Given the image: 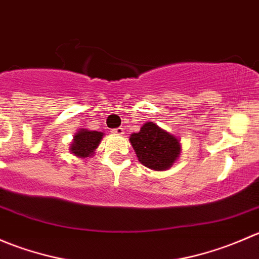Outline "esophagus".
Here are the masks:
<instances>
[{
	"instance_id": "obj_1",
	"label": "esophagus",
	"mask_w": 259,
	"mask_h": 259,
	"mask_svg": "<svg viewBox=\"0 0 259 259\" xmlns=\"http://www.w3.org/2000/svg\"><path fill=\"white\" fill-rule=\"evenodd\" d=\"M111 132H113L114 134H116V135H122V134H124V129H122L121 126H119V127H115V129L111 130Z\"/></svg>"
}]
</instances>
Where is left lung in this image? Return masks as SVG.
Returning a JSON list of instances; mask_svg holds the SVG:
<instances>
[{
	"mask_svg": "<svg viewBox=\"0 0 259 259\" xmlns=\"http://www.w3.org/2000/svg\"><path fill=\"white\" fill-rule=\"evenodd\" d=\"M130 143L140 163L153 170H165L180 153L179 140L151 121L143 125L139 133L132 134Z\"/></svg>",
	"mask_w": 259,
	"mask_h": 259,
	"instance_id": "1",
	"label": "left lung"
}]
</instances>
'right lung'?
<instances>
[{"label": "right lung", "mask_w": 259, "mask_h": 259, "mask_svg": "<svg viewBox=\"0 0 259 259\" xmlns=\"http://www.w3.org/2000/svg\"><path fill=\"white\" fill-rule=\"evenodd\" d=\"M103 133L89 132L86 129H81L74 137V143L71 145V153L80 158L93 155L94 150L98 148L99 143L103 139Z\"/></svg>", "instance_id": "obj_1"}]
</instances>
